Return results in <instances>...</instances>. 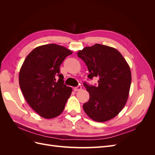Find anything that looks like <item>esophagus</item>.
I'll return each mask as SVG.
<instances>
[{"label":"esophagus","instance_id":"esophagus-1","mask_svg":"<svg viewBox=\"0 0 155 155\" xmlns=\"http://www.w3.org/2000/svg\"><path fill=\"white\" fill-rule=\"evenodd\" d=\"M74 91H76H76H81V85H78L76 87H74Z\"/></svg>","mask_w":155,"mask_h":155}]
</instances>
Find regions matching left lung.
Listing matches in <instances>:
<instances>
[{"mask_svg": "<svg viewBox=\"0 0 155 155\" xmlns=\"http://www.w3.org/2000/svg\"><path fill=\"white\" fill-rule=\"evenodd\" d=\"M77 54L87 64L88 78H99L97 87L83 83L90 95L83 105L84 111L98 122L112 119L123 109L129 97L131 72L128 63L116 48L100 44L85 47Z\"/></svg>", "mask_w": 155, "mask_h": 155, "instance_id": "1", "label": "left lung"}]
</instances>
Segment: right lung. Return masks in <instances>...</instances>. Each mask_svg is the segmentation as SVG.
<instances>
[{"label": "right lung", "mask_w": 155, "mask_h": 155, "mask_svg": "<svg viewBox=\"0 0 155 155\" xmlns=\"http://www.w3.org/2000/svg\"><path fill=\"white\" fill-rule=\"evenodd\" d=\"M72 54L63 46L42 45L27 55L21 68L18 81L22 94L28 105L44 118H54L61 114L71 95L72 88L64 84L59 67Z\"/></svg>", "instance_id": "add662e5"}]
</instances>
